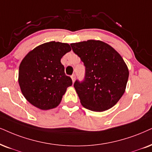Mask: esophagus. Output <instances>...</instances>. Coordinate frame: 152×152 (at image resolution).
Segmentation results:
<instances>
[{"label": "esophagus", "instance_id": "1", "mask_svg": "<svg viewBox=\"0 0 152 152\" xmlns=\"http://www.w3.org/2000/svg\"><path fill=\"white\" fill-rule=\"evenodd\" d=\"M71 77H72V81L74 82V81H75V79H76V74H73V75H72V76H71Z\"/></svg>", "mask_w": 152, "mask_h": 152}]
</instances>
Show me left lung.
I'll list each match as a JSON object with an SVG mask.
<instances>
[{
    "mask_svg": "<svg viewBox=\"0 0 152 152\" xmlns=\"http://www.w3.org/2000/svg\"><path fill=\"white\" fill-rule=\"evenodd\" d=\"M70 45L86 67L83 79L74 84L82 105L94 111L111 108L124 95L129 76L121 56L100 41L89 40Z\"/></svg>",
    "mask_w": 152,
    "mask_h": 152,
    "instance_id": "8db88e82",
    "label": "left lung"
}]
</instances>
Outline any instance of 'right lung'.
Segmentation results:
<instances>
[{
    "label": "right lung",
    "mask_w": 152,
    "mask_h": 152,
    "mask_svg": "<svg viewBox=\"0 0 152 152\" xmlns=\"http://www.w3.org/2000/svg\"><path fill=\"white\" fill-rule=\"evenodd\" d=\"M71 50L68 43L51 41L36 47L23 59L19 84L23 95L34 106L48 110L60 103L66 88L72 85L60 62Z\"/></svg>",
    "instance_id": "1"
}]
</instances>
